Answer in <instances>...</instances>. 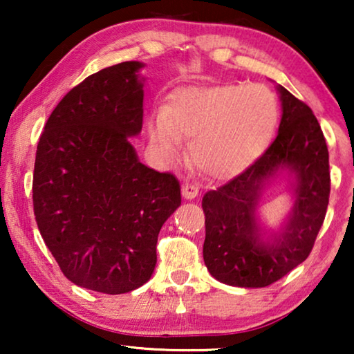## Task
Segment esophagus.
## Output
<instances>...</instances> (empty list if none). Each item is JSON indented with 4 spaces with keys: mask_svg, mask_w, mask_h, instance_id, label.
Masks as SVG:
<instances>
[{
    "mask_svg": "<svg viewBox=\"0 0 354 354\" xmlns=\"http://www.w3.org/2000/svg\"><path fill=\"white\" fill-rule=\"evenodd\" d=\"M198 193H200V188L193 185V183H183L182 185V196L185 198V200H195Z\"/></svg>",
    "mask_w": 354,
    "mask_h": 354,
    "instance_id": "1",
    "label": "esophagus"
}]
</instances>
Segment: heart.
Wrapping results in <instances>:
<instances>
[{
  "mask_svg": "<svg viewBox=\"0 0 354 354\" xmlns=\"http://www.w3.org/2000/svg\"><path fill=\"white\" fill-rule=\"evenodd\" d=\"M279 103L263 85L192 86L172 96L149 120L148 133L164 161L182 156V138L193 140L192 158L201 172L224 178L245 171L272 142Z\"/></svg>",
  "mask_w": 354,
  "mask_h": 354,
  "instance_id": "b5f03b06",
  "label": "heart"
}]
</instances>
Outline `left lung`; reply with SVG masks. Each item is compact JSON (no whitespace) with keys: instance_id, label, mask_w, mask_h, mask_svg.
Returning <instances> with one entry per match:
<instances>
[{"instance_id":"8db88e82","label":"left lung","mask_w":354,"mask_h":354,"mask_svg":"<svg viewBox=\"0 0 354 354\" xmlns=\"http://www.w3.org/2000/svg\"><path fill=\"white\" fill-rule=\"evenodd\" d=\"M277 91V138L243 174L203 196V258L212 277L232 287H268L301 264L327 212L330 172L321 125L287 88ZM277 178H288L294 205L284 224L270 230L260 222L259 203Z\"/></svg>"}]
</instances>
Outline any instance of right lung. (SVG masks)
Masks as SVG:
<instances>
[{
	"instance_id": "right-lung-1",
	"label": "right lung",
	"mask_w": 354,
	"mask_h": 354,
	"mask_svg": "<svg viewBox=\"0 0 354 354\" xmlns=\"http://www.w3.org/2000/svg\"><path fill=\"white\" fill-rule=\"evenodd\" d=\"M140 61L106 67L59 101L37 147L33 211L62 274L120 295L156 266L159 230L180 206L171 174L140 162L129 138L143 125Z\"/></svg>"
}]
</instances>
